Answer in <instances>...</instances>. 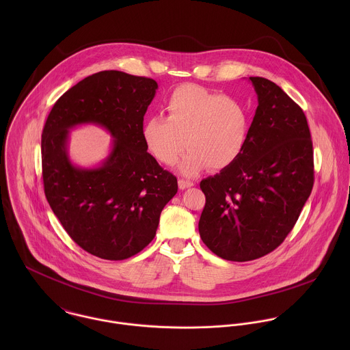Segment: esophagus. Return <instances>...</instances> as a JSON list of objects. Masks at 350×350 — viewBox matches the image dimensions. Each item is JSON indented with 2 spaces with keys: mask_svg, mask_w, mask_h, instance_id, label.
<instances>
[{
  "mask_svg": "<svg viewBox=\"0 0 350 350\" xmlns=\"http://www.w3.org/2000/svg\"><path fill=\"white\" fill-rule=\"evenodd\" d=\"M178 185H179V189H180V190H185V189H189V187L194 186L193 182L185 180V179H179V180H178Z\"/></svg>",
  "mask_w": 350,
  "mask_h": 350,
  "instance_id": "1",
  "label": "esophagus"
}]
</instances>
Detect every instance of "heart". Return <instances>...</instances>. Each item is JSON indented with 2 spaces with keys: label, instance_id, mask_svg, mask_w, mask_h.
<instances>
[{
  "label": "heart",
  "instance_id": "heart-1",
  "mask_svg": "<svg viewBox=\"0 0 350 350\" xmlns=\"http://www.w3.org/2000/svg\"><path fill=\"white\" fill-rule=\"evenodd\" d=\"M165 111L167 118L147 120L143 139L150 154L167 165L187 146L190 150L179 165L185 175L193 176L207 165L215 171L228 168L247 146L250 109L234 97L183 85L170 94Z\"/></svg>",
  "mask_w": 350,
  "mask_h": 350
}]
</instances>
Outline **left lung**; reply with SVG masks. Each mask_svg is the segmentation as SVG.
<instances>
[{"instance_id": "left-lung-1", "label": "left lung", "mask_w": 350, "mask_h": 350, "mask_svg": "<svg viewBox=\"0 0 350 350\" xmlns=\"http://www.w3.org/2000/svg\"><path fill=\"white\" fill-rule=\"evenodd\" d=\"M258 106L241 156L200 182L206 203L200 234L230 261L276 250L299 218L314 186V150L306 116L276 83L250 77Z\"/></svg>"}]
</instances>
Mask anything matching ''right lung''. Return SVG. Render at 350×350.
Returning a JSON list of instances; mask_svg holds the SVG:
<instances>
[{
  "label": "right lung",
  "mask_w": 350,
  "mask_h": 350,
  "mask_svg": "<svg viewBox=\"0 0 350 350\" xmlns=\"http://www.w3.org/2000/svg\"><path fill=\"white\" fill-rule=\"evenodd\" d=\"M157 83L109 70L78 82L55 102L42 135L44 194L68 236L105 260H124L156 234L160 213L178 193V180L147 152L144 114ZM97 123L115 137L98 169L75 167L68 159V131Z\"/></svg>",
  "instance_id": "add662e5"
}]
</instances>
